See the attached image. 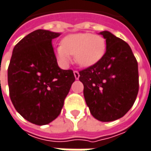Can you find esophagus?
<instances>
[{
  "mask_svg": "<svg viewBox=\"0 0 151 151\" xmlns=\"http://www.w3.org/2000/svg\"><path fill=\"white\" fill-rule=\"evenodd\" d=\"M73 73H74V77H75L76 79H78V78H79V73H78V71L75 70V71L73 72Z\"/></svg>",
  "mask_w": 151,
  "mask_h": 151,
  "instance_id": "1",
  "label": "esophagus"
}]
</instances>
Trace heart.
<instances>
[{"instance_id":"heart-1","label":"heart","mask_w":151,"mask_h":151,"mask_svg":"<svg viewBox=\"0 0 151 151\" xmlns=\"http://www.w3.org/2000/svg\"><path fill=\"white\" fill-rule=\"evenodd\" d=\"M105 51L106 41L102 37L91 33H79L66 37L61 45L57 47L55 55L62 66H67L70 55H73L78 65L88 67L99 61Z\"/></svg>"}]
</instances>
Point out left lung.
I'll return each instance as SVG.
<instances>
[{
  "label": "left lung",
  "instance_id": "left-lung-1",
  "mask_svg": "<svg viewBox=\"0 0 151 151\" xmlns=\"http://www.w3.org/2000/svg\"><path fill=\"white\" fill-rule=\"evenodd\" d=\"M100 34L106 39V52L96 64L79 71V80L91 114L107 122L123 117L134 104L138 68L128 43L109 31Z\"/></svg>",
  "mask_w": 151,
  "mask_h": 151
}]
</instances>
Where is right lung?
<instances>
[{
	"instance_id": "obj_1",
	"label": "right lung",
	"mask_w": 151,
	"mask_h": 151,
	"mask_svg": "<svg viewBox=\"0 0 151 151\" xmlns=\"http://www.w3.org/2000/svg\"><path fill=\"white\" fill-rule=\"evenodd\" d=\"M59 36L45 30L28 34L15 45L7 69L9 96L15 109L38 126L57 118L75 80L73 70L58 66L51 41Z\"/></svg>"
}]
</instances>
